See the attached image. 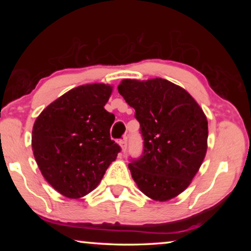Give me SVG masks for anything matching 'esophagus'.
Listing matches in <instances>:
<instances>
[{"label":"esophagus","mask_w":251,"mask_h":251,"mask_svg":"<svg viewBox=\"0 0 251 251\" xmlns=\"http://www.w3.org/2000/svg\"><path fill=\"white\" fill-rule=\"evenodd\" d=\"M120 146L122 147V151L125 152L126 150H127V141H126V138L120 141Z\"/></svg>","instance_id":"esophagus-1"}]
</instances>
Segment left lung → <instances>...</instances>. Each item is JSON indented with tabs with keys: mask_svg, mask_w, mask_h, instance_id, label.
Returning a JSON list of instances; mask_svg holds the SVG:
<instances>
[{
	"mask_svg": "<svg viewBox=\"0 0 251 251\" xmlns=\"http://www.w3.org/2000/svg\"><path fill=\"white\" fill-rule=\"evenodd\" d=\"M118 92L135 109L143 154L128 168L141 192L166 201L189 186L205 158L208 122L188 92L164 78L124 79Z\"/></svg>",
	"mask_w": 251,
	"mask_h": 251,
	"instance_id": "1",
	"label": "left lung"
}]
</instances>
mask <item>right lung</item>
<instances>
[{
	"instance_id": "add662e5",
	"label": "right lung",
	"mask_w": 251,
	"mask_h": 251,
	"mask_svg": "<svg viewBox=\"0 0 251 251\" xmlns=\"http://www.w3.org/2000/svg\"><path fill=\"white\" fill-rule=\"evenodd\" d=\"M112 86L86 84L50 103L34 123L33 154L59 194L80 198L94 190L121 151L110 139L114 114L104 108Z\"/></svg>"
}]
</instances>
